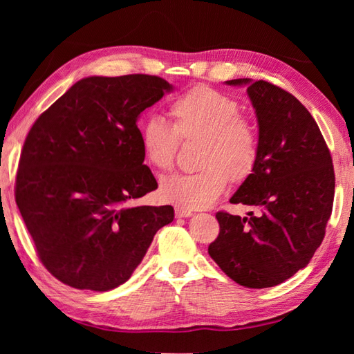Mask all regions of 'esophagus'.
Listing matches in <instances>:
<instances>
[{
    "instance_id": "esophagus-1",
    "label": "esophagus",
    "mask_w": 354,
    "mask_h": 354,
    "mask_svg": "<svg viewBox=\"0 0 354 354\" xmlns=\"http://www.w3.org/2000/svg\"><path fill=\"white\" fill-rule=\"evenodd\" d=\"M175 214H176V217H190V216H193V212H192V209H185V208H181V207H176L175 208Z\"/></svg>"
}]
</instances>
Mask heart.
<instances>
[{
	"instance_id": "heart-1",
	"label": "heart",
	"mask_w": 354,
	"mask_h": 354,
	"mask_svg": "<svg viewBox=\"0 0 354 354\" xmlns=\"http://www.w3.org/2000/svg\"><path fill=\"white\" fill-rule=\"evenodd\" d=\"M171 124L152 117L141 126L142 153L156 170L175 164L179 140H202L194 173L164 178L160 194L165 202L185 209L213 205L228 185L251 175L259 161L257 127L240 114L232 97L208 86H196L179 95L169 106Z\"/></svg>"
}]
</instances>
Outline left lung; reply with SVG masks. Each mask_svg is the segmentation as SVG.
Returning <instances> with one entry per match:
<instances>
[{"label":"left lung","instance_id":"obj_1","mask_svg":"<svg viewBox=\"0 0 354 354\" xmlns=\"http://www.w3.org/2000/svg\"><path fill=\"white\" fill-rule=\"evenodd\" d=\"M225 84L248 85L260 142L254 171L230 201L257 213H217L221 231L208 254L245 288H272L309 265L326 236L335 198L332 155L310 112L290 93L265 80Z\"/></svg>","mask_w":354,"mask_h":354}]
</instances>
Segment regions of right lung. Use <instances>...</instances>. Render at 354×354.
<instances>
[{"instance_id":"add662e5","label":"right lung","mask_w":354,"mask_h":354,"mask_svg":"<svg viewBox=\"0 0 354 354\" xmlns=\"http://www.w3.org/2000/svg\"><path fill=\"white\" fill-rule=\"evenodd\" d=\"M173 86L91 76L42 112L22 147L15 199L37 257L59 281L104 292L131 278L171 205L126 207L158 189L137 120Z\"/></svg>"}]
</instances>
